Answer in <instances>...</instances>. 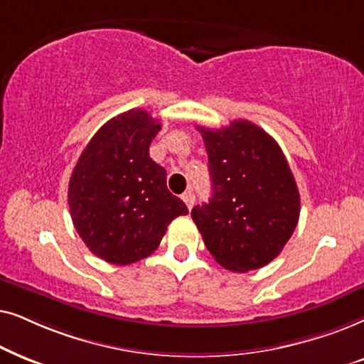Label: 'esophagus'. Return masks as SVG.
Returning a JSON list of instances; mask_svg holds the SVG:
<instances>
[{
	"label": "esophagus",
	"mask_w": 364,
	"mask_h": 364,
	"mask_svg": "<svg viewBox=\"0 0 364 364\" xmlns=\"http://www.w3.org/2000/svg\"><path fill=\"white\" fill-rule=\"evenodd\" d=\"M181 198H183V201L186 203L188 210H191V208L195 206V201H196V200H195V195H193V191H186L185 195H183Z\"/></svg>",
	"instance_id": "34e87169"
}]
</instances>
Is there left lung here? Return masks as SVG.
Wrapping results in <instances>:
<instances>
[{
    "mask_svg": "<svg viewBox=\"0 0 364 364\" xmlns=\"http://www.w3.org/2000/svg\"><path fill=\"white\" fill-rule=\"evenodd\" d=\"M208 153L211 200L191 210L206 248L223 268H263L281 253L299 218V191L279 144L264 129L235 119L198 128Z\"/></svg>",
    "mask_w": 364,
    "mask_h": 364,
    "instance_id": "8db88e82",
    "label": "left lung"
}]
</instances>
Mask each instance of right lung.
Here are the masks:
<instances>
[{
  "label": "right lung",
  "instance_id": "1",
  "mask_svg": "<svg viewBox=\"0 0 364 364\" xmlns=\"http://www.w3.org/2000/svg\"><path fill=\"white\" fill-rule=\"evenodd\" d=\"M161 124L144 109L105 123L86 144L70 178L73 225L90 251L126 266L158 248L174 218L188 208L166 188V171L149 158Z\"/></svg>",
  "mask_w": 364,
  "mask_h": 364
}]
</instances>
